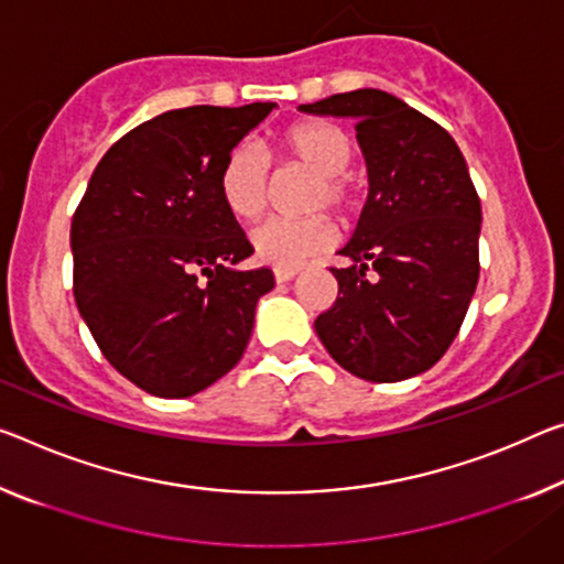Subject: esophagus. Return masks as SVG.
Returning <instances> with one entry per match:
<instances>
[{
	"mask_svg": "<svg viewBox=\"0 0 564 564\" xmlns=\"http://www.w3.org/2000/svg\"><path fill=\"white\" fill-rule=\"evenodd\" d=\"M297 274H300L297 267H288V270H274V280L282 284V282L294 280V276H297Z\"/></svg>",
	"mask_w": 564,
	"mask_h": 564,
	"instance_id": "obj_1",
	"label": "esophagus"
}]
</instances>
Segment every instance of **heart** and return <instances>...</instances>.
Returning <instances> with one entry per match:
<instances>
[{
    "label": "heart",
    "mask_w": 564,
    "mask_h": 564,
    "mask_svg": "<svg viewBox=\"0 0 564 564\" xmlns=\"http://www.w3.org/2000/svg\"><path fill=\"white\" fill-rule=\"evenodd\" d=\"M276 151L284 163L315 176L305 212L330 209L340 219L358 212V186L345 171L352 161V141L340 126L327 120H302L280 135ZM219 196L227 212L237 219H259L272 198V173L267 155L252 145L231 149L219 171ZM335 239L333 221L317 214L300 221H267L252 231L249 245L257 262L288 270L333 249Z\"/></svg>",
    "instance_id": "heart-1"
}]
</instances>
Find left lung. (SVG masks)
Wrapping results in <instances>:
<instances>
[{
	"label": "left lung",
	"instance_id": "obj_1",
	"mask_svg": "<svg viewBox=\"0 0 564 564\" xmlns=\"http://www.w3.org/2000/svg\"><path fill=\"white\" fill-rule=\"evenodd\" d=\"M352 118L368 166V202L330 270L335 305L315 319L337 366L393 383L444 358L479 282L481 202L452 135L395 95L352 90L300 106Z\"/></svg>",
	"mask_w": 564,
	"mask_h": 564
}]
</instances>
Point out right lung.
<instances>
[{
	"label": "right lung",
	"instance_id": "add662e5",
	"mask_svg": "<svg viewBox=\"0 0 564 564\" xmlns=\"http://www.w3.org/2000/svg\"><path fill=\"white\" fill-rule=\"evenodd\" d=\"M274 102L161 112L116 141L77 204L73 292L100 352L159 398H188L237 366L267 267L219 196L229 151Z\"/></svg>",
	"mask_w": 564,
	"mask_h": 564
}]
</instances>
